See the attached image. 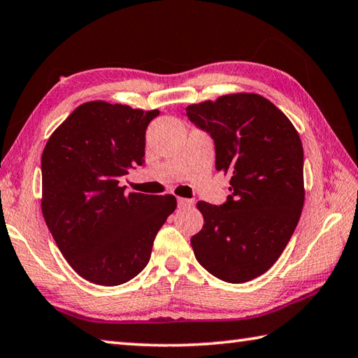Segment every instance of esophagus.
<instances>
[{
  "instance_id": "obj_1",
  "label": "esophagus",
  "mask_w": 358,
  "mask_h": 358,
  "mask_svg": "<svg viewBox=\"0 0 358 358\" xmlns=\"http://www.w3.org/2000/svg\"><path fill=\"white\" fill-rule=\"evenodd\" d=\"M192 206H193V199L178 198V207L179 208H187V207H192Z\"/></svg>"
}]
</instances>
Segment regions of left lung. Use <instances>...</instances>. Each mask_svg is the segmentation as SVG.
<instances>
[{"instance_id": "1", "label": "left lung", "mask_w": 358, "mask_h": 358, "mask_svg": "<svg viewBox=\"0 0 358 358\" xmlns=\"http://www.w3.org/2000/svg\"><path fill=\"white\" fill-rule=\"evenodd\" d=\"M215 143V166L231 176L221 206L199 201L204 227L192 237L196 260L229 284L268 271L292 238L304 206V151L271 101L254 93L187 107Z\"/></svg>"}]
</instances>
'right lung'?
I'll return each instance as SVG.
<instances>
[{"label": "right lung", "instance_id": "add662e5", "mask_svg": "<svg viewBox=\"0 0 358 358\" xmlns=\"http://www.w3.org/2000/svg\"><path fill=\"white\" fill-rule=\"evenodd\" d=\"M159 110L93 101L52 132L42 154V212L60 252L93 284L115 287L151 259L173 194L126 193L120 180L143 165L145 134Z\"/></svg>", "mask_w": 358, "mask_h": 358}]
</instances>
